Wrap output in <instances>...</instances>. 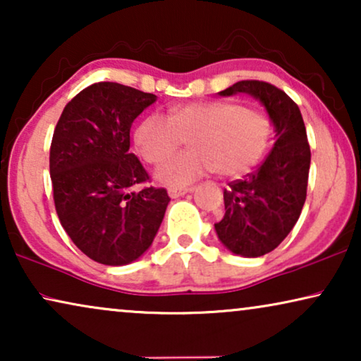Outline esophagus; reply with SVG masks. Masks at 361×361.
I'll use <instances>...</instances> for the list:
<instances>
[{
    "label": "esophagus",
    "instance_id": "obj_1",
    "mask_svg": "<svg viewBox=\"0 0 361 361\" xmlns=\"http://www.w3.org/2000/svg\"><path fill=\"white\" fill-rule=\"evenodd\" d=\"M189 190H190L189 187L176 185V187H169V189H167V194H169V195L172 197V199H177V197L187 194V192H189Z\"/></svg>",
    "mask_w": 361,
    "mask_h": 361
}]
</instances>
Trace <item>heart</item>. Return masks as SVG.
Returning <instances> with one entry per match:
<instances>
[{
  "label": "heart",
  "instance_id": "1",
  "mask_svg": "<svg viewBox=\"0 0 361 361\" xmlns=\"http://www.w3.org/2000/svg\"><path fill=\"white\" fill-rule=\"evenodd\" d=\"M189 140L190 149L157 169L162 184L184 185L219 171L240 177L259 164L273 140V123L264 111L236 102L189 103L169 116L149 115L136 130V146L149 164H161Z\"/></svg>",
  "mask_w": 361,
  "mask_h": 361
}]
</instances>
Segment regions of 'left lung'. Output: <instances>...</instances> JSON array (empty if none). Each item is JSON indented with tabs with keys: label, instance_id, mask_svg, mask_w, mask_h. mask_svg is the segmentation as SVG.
Listing matches in <instances>:
<instances>
[{
	"label": "left lung",
	"instance_id": "obj_1",
	"mask_svg": "<svg viewBox=\"0 0 361 361\" xmlns=\"http://www.w3.org/2000/svg\"><path fill=\"white\" fill-rule=\"evenodd\" d=\"M246 93L266 108L276 141L263 164L224 190L225 215L215 231L231 253L258 258L289 235L302 212L310 167V147L299 106L268 82L241 80L221 97Z\"/></svg>",
	"mask_w": 361,
	"mask_h": 361
}]
</instances>
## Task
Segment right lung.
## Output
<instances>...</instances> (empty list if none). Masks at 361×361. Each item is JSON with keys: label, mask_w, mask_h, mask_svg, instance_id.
Here are the masks:
<instances>
[{"label": "right lung", "mask_w": 361, "mask_h": 361, "mask_svg": "<svg viewBox=\"0 0 361 361\" xmlns=\"http://www.w3.org/2000/svg\"><path fill=\"white\" fill-rule=\"evenodd\" d=\"M156 95L116 82L83 88L54 130L49 169L61 225L97 263L123 266L149 248L164 219L166 189L130 152V130Z\"/></svg>", "instance_id": "add662e5"}]
</instances>
